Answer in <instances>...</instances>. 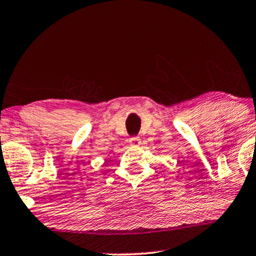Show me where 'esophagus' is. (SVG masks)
I'll list each match as a JSON object with an SVG mask.
<instances>
[{"mask_svg": "<svg viewBox=\"0 0 256 256\" xmlns=\"http://www.w3.org/2000/svg\"><path fill=\"white\" fill-rule=\"evenodd\" d=\"M140 144H141V138H140L138 136H134V138H129V146H130L132 148H138Z\"/></svg>", "mask_w": 256, "mask_h": 256, "instance_id": "esophagus-1", "label": "esophagus"}]
</instances>
